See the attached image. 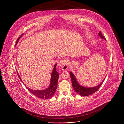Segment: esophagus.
Segmentation results:
<instances>
[{"label":"esophagus","instance_id":"esophagus-1","mask_svg":"<svg viewBox=\"0 0 124 124\" xmlns=\"http://www.w3.org/2000/svg\"><path fill=\"white\" fill-rule=\"evenodd\" d=\"M68 63L66 60H62L59 62V65L61 68L62 70H65L67 69Z\"/></svg>","mask_w":124,"mask_h":124}]
</instances>
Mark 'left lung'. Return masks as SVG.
Returning <instances> with one entry per match:
<instances>
[{"instance_id": "8db88e82", "label": "left lung", "mask_w": 124, "mask_h": 124, "mask_svg": "<svg viewBox=\"0 0 124 124\" xmlns=\"http://www.w3.org/2000/svg\"><path fill=\"white\" fill-rule=\"evenodd\" d=\"M99 36L101 39H103L105 40H106L105 38L102 36V35L101 31H100V32L99 33ZM70 78H71L72 85H73V87L74 88L75 91L79 95H80L81 96H89V95L94 93L95 92H96L100 88V87L102 85V84L104 80V79L101 83H100L99 85H98L96 86L92 87H84V86L80 85L78 82L76 78L75 77V75L72 72H70Z\"/></svg>"}]
</instances>
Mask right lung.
Masks as SVG:
<instances>
[{
  "label": "right lung",
  "mask_w": 124,
  "mask_h": 124,
  "mask_svg": "<svg viewBox=\"0 0 124 124\" xmlns=\"http://www.w3.org/2000/svg\"><path fill=\"white\" fill-rule=\"evenodd\" d=\"M23 33L21 35V36L19 37L17 39L16 43V46L17 44L20 39L22 37ZM56 65L57 64H55L54 69L52 70V71L51 74V77H50V80L49 82V85L44 89H41V90H34L33 89H31L30 88H29L27 86L26 87L27 88L28 91L33 95L34 96H36L37 98L43 99V100H46L50 99L53 97L54 95L56 89L57 87V83H58V80L59 78V74L57 72L56 70ZM19 75V74H18ZM20 80L23 82L21 77H20V76H18ZM24 84V83H23ZM25 85V84H24Z\"/></svg>",
  "instance_id": "obj_1"
}]
</instances>
